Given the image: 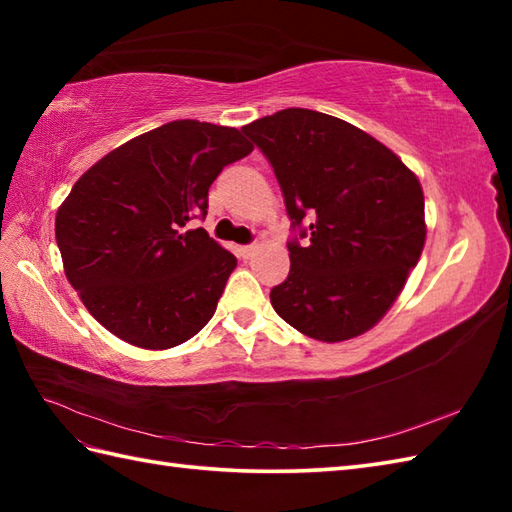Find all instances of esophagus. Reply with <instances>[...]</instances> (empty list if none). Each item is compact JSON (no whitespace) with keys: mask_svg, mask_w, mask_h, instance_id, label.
Here are the masks:
<instances>
[{"mask_svg":"<svg viewBox=\"0 0 512 512\" xmlns=\"http://www.w3.org/2000/svg\"><path fill=\"white\" fill-rule=\"evenodd\" d=\"M237 253H239V257H244V259H250V257H253V255L257 253V244L239 246V248H237Z\"/></svg>","mask_w":512,"mask_h":512,"instance_id":"esophagus-1","label":"esophagus"}]
</instances>
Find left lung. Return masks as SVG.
I'll return each mask as SVG.
<instances>
[{"instance_id":"1","label":"left lung","mask_w":512,"mask_h":512,"mask_svg":"<svg viewBox=\"0 0 512 512\" xmlns=\"http://www.w3.org/2000/svg\"><path fill=\"white\" fill-rule=\"evenodd\" d=\"M242 132L284 193L290 273L275 312L310 339H354L385 317L418 264L427 226L416 173L341 118L288 107ZM304 244H300V239Z\"/></svg>"}]
</instances>
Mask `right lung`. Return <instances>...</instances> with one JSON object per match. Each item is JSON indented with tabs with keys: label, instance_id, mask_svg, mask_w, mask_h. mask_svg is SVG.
Wrapping results in <instances>:
<instances>
[{
	"label": "right lung",
	"instance_id": "right-lung-1",
	"mask_svg": "<svg viewBox=\"0 0 512 512\" xmlns=\"http://www.w3.org/2000/svg\"><path fill=\"white\" fill-rule=\"evenodd\" d=\"M253 145L235 127L171 121L110 151L76 180L54 235L65 277L105 330L167 350L215 314L233 253L204 228L209 187Z\"/></svg>",
	"mask_w": 512,
	"mask_h": 512
}]
</instances>
